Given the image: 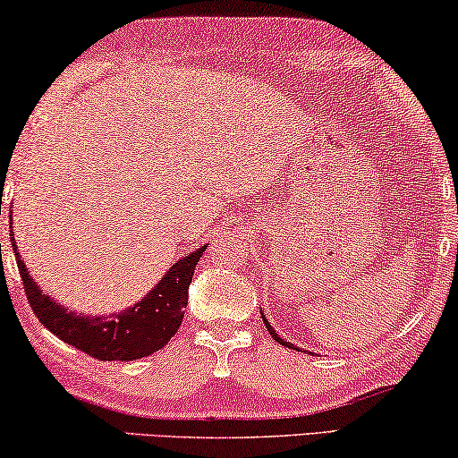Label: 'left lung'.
I'll list each match as a JSON object with an SVG mask.
<instances>
[{
	"label": "left lung",
	"instance_id": "left-lung-1",
	"mask_svg": "<svg viewBox=\"0 0 458 458\" xmlns=\"http://www.w3.org/2000/svg\"><path fill=\"white\" fill-rule=\"evenodd\" d=\"M262 321H265V327L268 329V334H271V335H273V340H275V342H277V344H281V346H285V348L298 350V346H293V344H290V342H287V340H281V337H279V334H275L273 325H271V323H268V318L265 317V312H262Z\"/></svg>",
	"mask_w": 458,
	"mask_h": 458
}]
</instances>
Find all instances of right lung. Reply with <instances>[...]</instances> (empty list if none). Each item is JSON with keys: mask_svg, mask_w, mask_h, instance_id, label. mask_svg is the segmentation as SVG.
Returning a JSON list of instances; mask_svg holds the SVG:
<instances>
[{"mask_svg": "<svg viewBox=\"0 0 458 458\" xmlns=\"http://www.w3.org/2000/svg\"><path fill=\"white\" fill-rule=\"evenodd\" d=\"M10 235H14V231H10ZM12 248L29 304L41 325H46L68 346H74L98 360H137L158 352L177 334L185 315L193 271L208 246H199L187 256H181L140 302L104 317L81 315L49 298L29 275L14 237Z\"/></svg>", "mask_w": 458, "mask_h": 458, "instance_id": "1", "label": "right lung"}]
</instances>
